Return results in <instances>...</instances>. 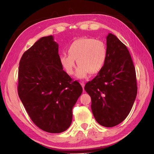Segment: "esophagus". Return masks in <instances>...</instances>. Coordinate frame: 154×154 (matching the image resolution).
<instances>
[{
  "label": "esophagus",
  "mask_w": 154,
  "mask_h": 154,
  "mask_svg": "<svg viewBox=\"0 0 154 154\" xmlns=\"http://www.w3.org/2000/svg\"><path fill=\"white\" fill-rule=\"evenodd\" d=\"M80 84L82 85V87H83V88H84V87H85V82H80Z\"/></svg>",
  "instance_id": "esophagus-1"
}]
</instances>
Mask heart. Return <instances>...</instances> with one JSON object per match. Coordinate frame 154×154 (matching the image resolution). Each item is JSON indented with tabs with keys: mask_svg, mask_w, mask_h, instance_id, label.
<instances>
[{
	"mask_svg": "<svg viewBox=\"0 0 154 154\" xmlns=\"http://www.w3.org/2000/svg\"><path fill=\"white\" fill-rule=\"evenodd\" d=\"M68 53L60 55V64L67 74H72L77 60L79 66L76 75L83 78L89 72L96 74L101 71L106 62L107 49L105 44L100 40L80 38L70 44Z\"/></svg>",
	"mask_w": 154,
	"mask_h": 154,
	"instance_id": "b5f03b06",
	"label": "heart"
}]
</instances>
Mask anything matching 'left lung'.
<instances>
[{"mask_svg":"<svg viewBox=\"0 0 154 154\" xmlns=\"http://www.w3.org/2000/svg\"><path fill=\"white\" fill-rule=\"evenodd\" d=\"M107 57L103 67L85 90L91 97V109L96 122L112 127L130 113L137 92L136 70L129 51L117 37L106 36Z\"/></svg>","mask_w":154,"mask_h":154,"instance_id":"left-lung-1","label":"left lung"}]
</instances>
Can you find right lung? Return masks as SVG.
I'll list each match as a JSON object with an SVG mask.
<instances>
[{"instance_id": "1", "label": "right lung", "mask_w": 154, "mask_h": 154, "mask_svg": "<svg viewBox=\"0 0 154 154\" xmlns=\"http://www.w3.org/2000/svg\"><path fill=\"white\" fill-rule=\"evenodd\" d=\"M53 36H44L23 54L18 69V96L32 122L49 133L70 127L72 108L83 91L63 71Z\"/></svg>"}]
</instances>
